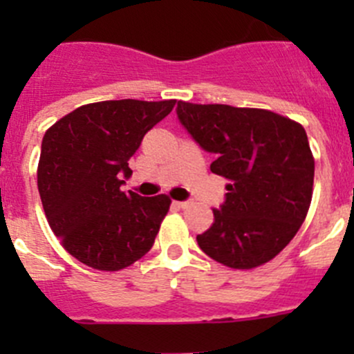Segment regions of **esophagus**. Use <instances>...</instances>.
<instances>
[{"label":"esophagus","mask_w":354,"mask_h":354,"mask_svg":"<svg viewBox=\"0 0 354 354\" xmlns=\"http://www.w3.org/2000/svg\"><path fill=\"white\" fill-rule=\"evenodd\" d=\"M174 205L176 207H180V209H187L188 205H190V202H178V200H174Z\"/></svg>","instance_id":"esophagus-1"}]
</instances>
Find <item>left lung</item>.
<instances>
[{"label": "left lung", "instance_id": "left-lung-1", "mask_svg": "<svg viewBox=\"0 0 354 354\" xmlns=\"http://www.w3.org/2000/svg\"><path fill=\"white\" fill-rule=\"evenodd\" d=\"M178 118L226 178V202L198 234L203 253L231 269L263 266L298 233L313 195L315 159L298 121L259 108L178 102Z\"/></svg>", "mask_w": 354, "mask_h": 354}]
</instances>
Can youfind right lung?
Returning <instances> with one entry per match:
<instances>
[{
  "label": "right lung",
  "instance_id": "add662e5",
  "mask_svg": "<svg viewBox=\"0 0 354 354\" xmlns=\"http://www.w3.org/2000/svg\"><path fill=\"white\" fill-rule=\"evenodd\" d=\"M174 104L176 99L92 102L46 130L39 195L49 227L78 262L116 272L152 248L171 198L124 194L121 185L144 135Z\"/></svg>",
  "mask_w": 354,
  "mask_h": 354
}]
</instances>
